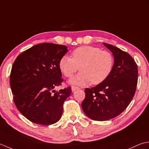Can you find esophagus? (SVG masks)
<instances>
[{"label": "esophagus", "instance_id": "34e87169", "mask_svg": "<svg viewBox=\"0 0 149 149\" xmlns=\"http://www.w3.org/2000/svg\"><path fill=\"white\" fill-rule=\"evenodd\" d=\"M79 89H80V88H79L78 87H75V86H72V87H71V91H72V92H74L76 90Z\"/></svg>", "mask_w": 149, "mask_h": 149}]
</instances>
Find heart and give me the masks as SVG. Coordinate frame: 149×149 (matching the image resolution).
Listing matches in <instances>:
<instances>
[{"label": "heart", "mask_w": 149, "mask_h": 149, "mask_svg": "<svg viewBox=\"0 0 149 149\" xmlns=\"http://www.w3.org/2000/svg\"><path fill=\"white\" fill-rule=\"evenodd\" d=\"M72 58L63 56L59 69L65 77H72L79 68L81 71L69 80L72 86H86L102 83L111 74L114 67V57L110 52L99 47L84 45L75 49Z\"/></svg>", "instance_id": "obj_1"}]
</instances>
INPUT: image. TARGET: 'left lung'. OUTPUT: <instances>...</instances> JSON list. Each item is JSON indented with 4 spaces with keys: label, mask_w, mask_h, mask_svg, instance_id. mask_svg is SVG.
<instances>
[{
    "label": "left lung",
    "mask_w": 149,
    "mask_h": 149,
    "mask_svg": "<svg viewBox=\"0 0 149 149\" xmlns=\"http://www.w3.org/2000/svg\"><path fill=\"white\" fill-rule=\"evenodd\" d=\"M103 44L113 53V71L102 83L85 89L81 103L86 116L96 121L111 120L122 113L132 101L138 83V65L133 58L120 48Z\"/></svg>",
    "instance_id": "left-lung-1"
}]
</instances>
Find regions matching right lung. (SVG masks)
<instances>
[{"instance_id": "obj_1", "label": "right lung", "mask_w": 149, "mask_h": 149, "mask_svg": "<svg viewBox=\"0 0 149 149\" xmlns=\"http://www.w3.org/2000/svg\"><path fill=\"white\" fill-rule=\"evenodd\" d=\"M68 51L63 45L39 44L20 54L13 63L10 87L15 104L33 123L49 125L62 116L71 89L56 91L55 88L63 81L59 61Z\"/></svg>"}]
</instances>
